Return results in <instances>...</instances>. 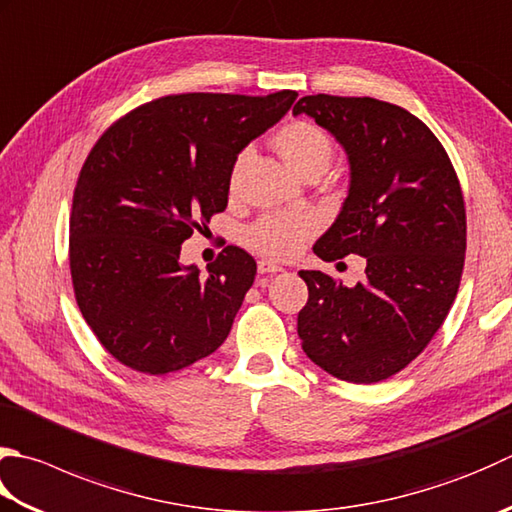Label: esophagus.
<instances>
[{
    "instance_id": "1",
    "label": "esophagus",
    "mask_w": 512,
    "mask_h": 512,
    "mask_svg": "<svg viewBox=\"0 0 512 512\" xmlns=\"http://www.w3.org/2000/svg\"><path fill=\"white\" fill-rule=\"evenodd\" d=\"M257 270L262 275H273V273H282V266H277V264H273V262H268V259H259L257 262Z\"/></svg>"
}]
</instances>
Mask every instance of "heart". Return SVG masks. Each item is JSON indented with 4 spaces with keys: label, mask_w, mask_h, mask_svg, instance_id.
<instances>
[{
    "label": "heart",
    "mask_w": 512,
    "mask_h": 512,
    "mask_svg": "<svg viewBox=\"0 0 512 512\" xmlns=\"http://www.w3.org/2000/svg\"><path fill=\"white\" fill-rule=\"evenodd\" d=\"M275 153L282 162L293 170L295 175L306 177L310 173H324L330 159H333L335 146L322 126L308 119H293L282 128L275 130L273 139ZM246 162V153L235 157L228 173V193L235 195L239 188V175ZM313 235V222L306 217H286V215H264L255 224L244 230V242L257 253L273 259H288L299 253L306 239Z\"/></svg>",
    "instance_id": "b5f03b06"
}]
</instances>
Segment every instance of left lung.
I'll list each match as a JSON object with an SVG mask.
<instances>
[{"instance_id":"8db88e82","label":"left lung","mask_w":512,"mask_h":512,"mask_svg":"<svg viewBox=\"0 0 512 512\" xmlns=\"http://www.w3.org/2000/svg\"><path fill=\"white\" fill-rule=\"evenodd\" d=\"M293 113L330 130L350 162L344 208L315 255L366 257L364 282L353 288L322 270H299L308 302L297 335L328 375L384 382L430 344L457 297L466 259L462 186L442 142L402 106L306 95Z\"/></svg>"}]
</instances>
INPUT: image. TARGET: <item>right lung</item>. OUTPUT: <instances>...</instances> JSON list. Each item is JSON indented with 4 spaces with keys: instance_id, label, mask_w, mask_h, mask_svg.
Wrapping results in <instances>:
<instances>
[{
    "instance_id": "add662e5",
    "label": "right lung",
    "mask_w": 512,
    "mask_h": 512,
    "mask_svg": "<svg viewBox=\"0 0 512 512\" xmlns=\"http://www.w3.org/2000/svg\"><path fill=\"white\" fill-rule=\"evenodd\" d=\"M295 99V90L157 97L90 148L70 210V277L86 324L119 364L166 375L224 344L255 259L226 246L199 275L179 264V253L226 208L239 150Z\"/></svg>"
}]
</instances>
